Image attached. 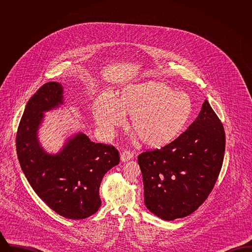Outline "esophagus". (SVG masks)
Masks as SVG:
<instances>
[{
  "label": "esophagus",
  "mask_w": 252,
  "mask_h": 252,
  "mask_svg": "<svg viewBox=\"0 0 252 252\" xmlns=\"http://www.w3.org/2000/svg\"><path fill=\"white\" fill-rule=\"evenodd\" d=\"M132 158H133V154H132L130 151L128 150H124L122 153H121V160L122 161H127V160H130Z\"/></svg>",
  "instance_id": "obj_1"
}]
</instances>
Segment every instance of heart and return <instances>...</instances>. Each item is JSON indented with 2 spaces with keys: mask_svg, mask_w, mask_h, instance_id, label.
Returning a JSON list of instances; mask_svg holds the SVG:
<instances>
[{
  "mask_svg": "<svg viewBox=\"0 0 252 252\" xmlns=\"http://www.w3.org/2000/svg\"><path fill=\"white\" fill-rule=\"evenodd\" d=\"M94 117L101 130L111 131L129 115V128L142 144L159 149L177 140L192 117L190 95L174 91L160 81L126 85L113 95L99 97L94 104Z\"/></svg>",
  "mask_w": 252,
  "mask_h": 252,
  "instance_id": "obj_1",
  "label": "heart"
}]
</instances>
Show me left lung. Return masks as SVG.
Wrapping results in <instances>:
<instances>
[{
    "label": "left lung",
    "mask_w": 252,
    "mask_h": 252,
    "mask_svg": "<svg viewBox=\"0 0 252 252\" xmlns=\"http://www.w3.org/2000/svg\"><path fill=\"white\" fill-rule=\"evenodd\" d=\"M225 145L224 126L205 100L197 118L177 140L138 157L146 208L167 221L197 210L216 184Z\"/></svg>",
    "instance_id": "left-lung-1"
}]
</instances>
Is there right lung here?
<instances>
[{
    "label": "right lung",
    "mask_w": 252,
    "mask_h": 252,
    "mask_svg": "<svg viewBox=\"0 0 252 252\" xmlns=\"http://www.w3.org/2000/svg\"><path fill=\"white\" fill-rule=\"evenodd\" d=\"M63 88L48 82L32 96L20 122L16 147L22 170L33 190L60 216L84 219L101 206L99 187L105 174L120 162L118 150L92 142L77 133L59 153H47L39 144L37 130L45 111L63 104Z\"/></svg>",
    "instance_id": "add662e5"
}]
</instances>
